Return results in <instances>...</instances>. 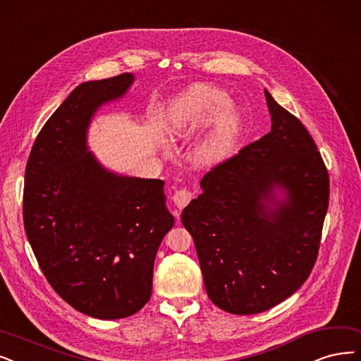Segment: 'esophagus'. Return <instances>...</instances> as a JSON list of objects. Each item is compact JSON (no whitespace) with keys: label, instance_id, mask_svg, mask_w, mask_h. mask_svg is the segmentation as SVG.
<instances>
[{"label":"esophagus","instance_id":"34e87169","mask_svg":"<svg viewBox=\"0 0 361 361\" xmlns=\"http://www.w3.org/2000/svg\"><path fill=\"white\" fill-rule=\"evenodd\" d=\"M194 198L192 191H190L188 188H179L176 190V192L173 194V203L176 204L178 209H183L185 206L190 204V201Z\"/></svg>","mask_w":361,"mask_h":361}]
</instances>
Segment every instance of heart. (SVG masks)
<instances>
[{"label":"heart","mask_w":361,"mask_h":361,"mask_svg":"<svg viewBox=\"0 0 361 361\" xmlns=\"http://www.w3.org/2000/svg\"><path fill=\"white\" fill-rule=\"evenodd\" d=\"M229 102L228 94L209 84H197L179 100L178 111L173 123V132L182 135L195 127L207 124L216 115L221 114ZM240 128L237 112H226L214 126L209 136L203 140L198 155L203 161H214L233 147Z\"/></svg>","instance_id":"heart-1"}]
</instances>
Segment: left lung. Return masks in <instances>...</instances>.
Returning <instances> with one entry per match:
<instances>
[{
  "label": "left lung",
  "instance_id": "8db88e82",
  "mask_svg": "<svg viewBox=\"0 0 361 361\" xmlns=\"http://www.w3.org/2000/svg\"><path fill=\"white\" fill-rule=\"evenodd\" d=\"M265 97L271 132L212 167L182 212L207 295L231 314L264 312L307 281L329 207V173L314 139ZM276 185L286 190L284 202L273 200Z\"/></svg>",
  "mask_w": 361,
  "mask_h": 361
}]
</instances>
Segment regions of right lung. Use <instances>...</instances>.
Masks as SVG:
<instances>
[{"label": "right lung", "instance_id": "obj_1", "mask_svg": "<svg viewBox=\"0 0 361 361\" xmlns=\"http://www.w3.org/2000/svg\"><path fill=\"white\" fill-rule=\"evenodd\" d=\"M132 82L121 74L80 84L41 128L25 170L23 225L42 274L72 308L102 320L149 300L155 255L175 224L163 180L114 175L85 145L96 109Z\"/></svg>", "mask_w": 361, "mask_h": 361}]
</instances>
